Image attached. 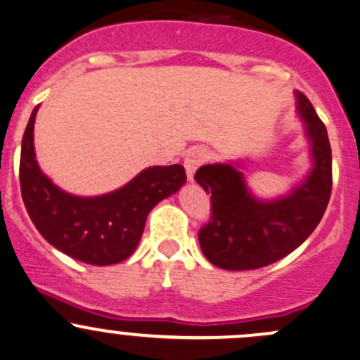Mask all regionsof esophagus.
Masks as SVG:
<instances>
[{
    "label": "esophagus",
    "instance_id": "1",
    "mask_svg": "<svg viewBox=\"0 0 360 360\" xmlns=\"http://www.w3.org/2000/svg\"><path fill=\"white\" fill-rule=\"evenodd\" d=\"M207 160H208V150L203 147L191 148L186 155H184V167H186V174H188L189 181L195 179L196 169H198L200 165H203Z\"/></svg>",
    "mask_w": 360,
    "mask_h": 360
}]
</instances>
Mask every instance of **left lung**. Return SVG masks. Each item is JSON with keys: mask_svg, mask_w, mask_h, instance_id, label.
<instances>
[{"mask_svg": "<svg viewBox=\"0 0 360 360\" xmlns=\"http://www.w3.org/2000/svg\"><path fill=\"white\" fill-rule=\"evenodd\" d=\"M299 114L306 121L314 165L289 196L275 201L252 198L236 165H203L196 183L210 196V220L198 232L203 255L225 270H256L278 262L311 236L325 215L331 195V147L323 121L304 94Z\"/></svg>", "mask_w": 360, "mask_h": 360, "instance_id": "left-lung-1", "label": "left lung"}]
</instances>
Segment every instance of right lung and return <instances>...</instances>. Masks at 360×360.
Masks as SVG:
<instances>
[{
  "label": "right lung",
  "instance_id": "add662e5",
  "mask_svg": "<svg viewBox=\"0 0 360 360\" xmlns=\"http://www.w3.org/2000/svg\"><path fill=\"white\" fill-rule=\"evenodd\" d=\"M37 108L20 153V189L29 217L47 243L78 262L97 266L122 262L136 250L150 210L186 183L184 167H148L126 186L94 198L68 195L47 179L35 160Z\"/></svg>",
  "mask_w": 360,
  "mask_h": 360
}]
</instances>
